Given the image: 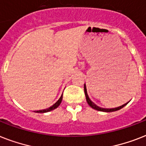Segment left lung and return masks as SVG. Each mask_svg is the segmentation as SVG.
Listing matches in <instances>:
<instances>
[{"label":"left lung","mask_w":146,"mask_h":146,"mask_svg":"<svg viewBox=\"0 0 146 146\" xmlns=\"http://www.w3.org/2000/svg\"><path fill=\"white\" fill-rule=\"evenodd\" d=\"M84 92H85V95H86V101L87 102H88V104H89V105L91 108H92L93 109H96V110H97V111H104V112H113V111H118V110H120V109H121L122 108H123V107L126 105V104L128 103L127 102V104H123V105H121V106L120 107H117V108H100V107L97 106L95 103H93V102H92L91 100H90V98H89V96H88V94H87V90H86V84L84 85Z\"/></svg>","instance_id":"8db88e82"}]
</instances>
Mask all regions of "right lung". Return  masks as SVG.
<instances>
[{"label": "right lung", "instance_id": "add662e5", "mask_svg": "<svg viewBox=\"0 0 146 146\" xmlns=\"http://www.w3.org/2000/svg\"><path fill=\"white\" fill-rule=\"evenodd\" d=\"M62 98H63V95L60 96V98L59 99H58V101H57V102H56L55 104H53L52 106H50V108H47V109H44V110L36 111H35V112H36V113H45V112H48V111L54 110L55 108H57V107L59 106L60 104V103H61V102H62Z\"/></svg>", "mask_w": 146, "mask_h": 146}]
</instances>
